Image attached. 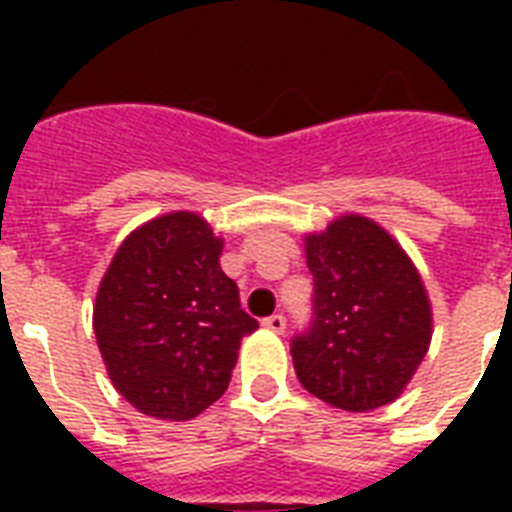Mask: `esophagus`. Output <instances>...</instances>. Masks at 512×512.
Returning a JSON list of instances; mask_svg holds the SVG:
<instances>
[{"instance_id": "1", "label": "esophagus", "mask_w": 512, "mask_h": 512, "mask_svg": "<svg viewBox=\"0 0 512 512\" xmlns=\"http://www.w3.org/2000/svg\"><path fill=\"white\" fill-rule=\"evenodd\" d=\"M263 327L271 329V332H276V335H281V332L287 329V319H284L281 313H273V316L263 319Z\"/></svg>"}]
</instances>
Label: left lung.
<instances>
[{"instance_id":"1","label":"left lung","mask_w":512,"mask_h":512,"mask_svg":"<svg viewBox=\"0 0 512 512\" xmlns=\"http://www.w3.org/2000/svg\"><path fill=\"white\" fill-rule=\"evenodd\" d=\"M311 327L292 337L297 380L345 412L390 404L430 345V303L412 260L369 217L305 236Z\"/></svg>"}]
</instances>
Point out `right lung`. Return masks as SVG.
Listing matches in <instances>:
<instances>
[{
    "instance_id": "obj_1",
    "label": "right lung",
    "mask_w": 512,
    "mask_h": 512,
    "mask_svg": "<svg viewBox=\"0 0 512 512\" xmlns=\"http://www.w3.org/2000/svg\"><path fill=\"white\" fill-rule=\"evenodd\" d=\"M193 212L140 225L100 281L92 327L114 388L148 417L191 420L223 396L257 321Z\"/></svg>"
}]
</instances>
